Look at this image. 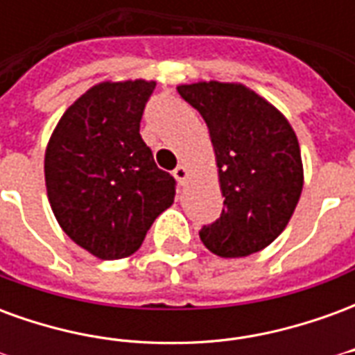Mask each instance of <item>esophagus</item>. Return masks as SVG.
I'll return each mask as SVG.
<instances>
[{"label": "esophagus", "mask_w": 355, "mask_h": 355, "mask_svg": "<svg viewBox=\"0 0 355 355\" xmlns=\"http://www.w3.org/2000/svg\"><path fill=\"white\" fill-rule=\"evenodd\" d=\"M173 175H175V178H177L178 182H186V180H188V175H190V173H188V167H186L184 163H180L177 169L173 171Z\"/></svg>", "instance_id": "34e87169"}]
</instances>
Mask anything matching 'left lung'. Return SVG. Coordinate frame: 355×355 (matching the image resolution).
Here are the masks:
<instances>
[{
	"mask_svg": "<svg viewBox=\"0 0 355 355\" xmlns=\"http://www.w3.org/2000/svg\"><path fill=\"white\" fill-rule=\"evenodd\" d=\"M178 94L205 119L215 150L223 215L203 226L211 253H259L289 224L304 184L297 135L274 104L241 83L198 81Z\"/></svg>",
	"mask_w": 355,
	"mask_h": 355,
	"instance_id": "left-lung-1",
	"label": "left lung"
}]
</instances>
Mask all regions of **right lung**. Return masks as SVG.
Listing matches in <instances>:
<instances>
[{
    "instance_id": "obj_1",
    "label": "right lung",
    "mask_w": 355,
    "mask_h": 355,
    "mask_svg": "<svg viewBox=\"0 0 355 355\" xmlns=\"http://www.w3.org/2000/svg\"><path fill=\"white\" fill-rule=\"evenodd\" d=\"M155 81H102L58 119L45 150L55 218L102 261L132 254L175 201V178L154 162L140 119Z\"/></svg>"
}]
</instances>
